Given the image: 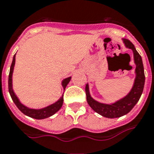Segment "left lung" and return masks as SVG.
<instances>
[{
  "label": "left lung",
  "mask_w": 154,
  "mask_h": 154,
  "mask_svg": "<svg viewBox=\"0 0 154 154\" xmlns=\"http://www.w3.org/2000/svg\"><path fill=\"white\" fill-rule=\"evenodd\" d=\"M123 40L127 48L132 49L133 51L134 61L137 65L134 85L132 86L131 91L128 94V95L112 104H104V103H98L91 98L89 91V85L86 84L85 85V94H86V100L88 104L95 112L106 118H111V119L118 118L128 113L139 101L144 90L145 77L141 56L137 52L131 41H129L127 38H124Z\"/></svg>",
  "instance_id": "1"
}]
</instances>
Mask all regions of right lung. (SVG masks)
<instances>
[{
  "label": "right lung",
  "mask_w": 154,
  "mask_h": 154,
  "mask_svg": "<svg viewBox=\"0 0 154 154\" xmlns=\"http://www.w3.org/2000/svg\"><path fill=\"white\" fill-rule=\"evenodd\" d=\"M16 55V54H15ZM15 55L14 56V58H13V61H12L11 66H10V70H9V82H8V84H9V94L11 96L12 99L14 101V103H15V105L17 106V107L19 109L20 111H22V113L26 115V116H29V117H31V118H34V119H46V118H48L50 116H53L54 114L57 112V111L61 108L62 105H63V102H64V98H63V96L60 99H59L57 102H56L53 104L47 106V107H44V108L38 109V110H36V109H30L26 107V106H24L23 104L20 103L18 98L16 95H15L14 92L13 90V88H12V74H13V71H14V67L15 64ZM71 80V77H67L65 79L63 80L62 82V86L64 88V90H65V87L67 86V85L69 84V82H70Z\"/></svg>",
  "instance_id": "obj_1"
}]
</instances>
